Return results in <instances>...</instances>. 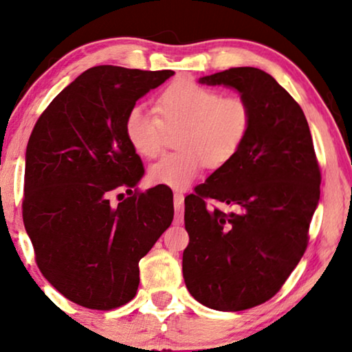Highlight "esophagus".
<instances>
[{
  "label": "esophagus",
  "instance_id": "obj_1",
  "mask_svg": "<svg viewBox=\"0 0 352 352\" xmlns=\"http://www.w3.org/2000/svg\"><path fill=\"white\" fill-rule=\"evenodd\" d=\"M183 201H185L183 192L175 191L174 192V206H175V223L177 224L183 223Z\"/></svg>",
  "mask_w": 352,
  "mask_h": 352
}]
</instances>
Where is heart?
Wrapping results in <instances>:
<instances>
[{
	"mask_svg": "<svg viewBox=\"0 0 352 352\" xmlns=\"http://www.w3.org/2000/svg\"><path fill=\"white\" fill-rule=\"evenodd\" d=\"M158 115L135 106L126 115L124 134L144 158H156L166 140V128H183L177 153L150 167L155 185L175 190L190 186L206 166H226L242 148L251 128V110L243 99L228 96L201 83L180 78L160 94Z\"/></svg>",
	"mask_w": 352,
	"mask_h": 352,
	"instance_id": "b5f03b06",
	"label": "heart"
}]
</instances>
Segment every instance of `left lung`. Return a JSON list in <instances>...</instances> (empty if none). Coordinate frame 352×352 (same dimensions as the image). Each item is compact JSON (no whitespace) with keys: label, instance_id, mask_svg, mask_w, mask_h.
<instances>
[{"label":"left lung","instance_id":"8db88e82","mask_svg":"<svg viewBox=\"0 0 352 352\" xmlns=\"http://www.w3.org/2000/svg\"><path fill=\"white\" fill-rule=\"evenodd\" d=\"M199 83L237 90L251 128L235 158L185 199L183 278L202 305L242 311L274 297L302 259L321 172L303 110L270 74L230 67ZM206 198L234 210L207 209Z\"/></svg>","mask_w":352,"mask_h":352}]
</instances>
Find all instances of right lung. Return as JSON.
Instances as JSON below:
<instances>
[{
  "mask_svg": "<svg viewBox=\"0 0 352 352\" xmlns=\"http://www.w3.org/2000/svg\"><path fill=\"white\" fill-rule=\"evenodd\" d=\"M174 74L90 67L49 104L30 135L23 224L42 275L77 305L128 303L139 287V261L174 219L167 186L131 191L145 170L124 134L135 101ZM120 187L130 197L112 204L109 194Z\"/></svg>",
  "mask_w": 352,
  "mask_h": 352,
  "instance_id": "add662e5",
  "label": "right lung"
}]
</instances>
